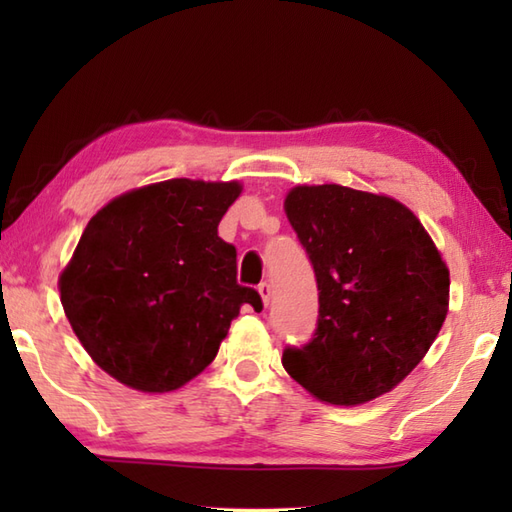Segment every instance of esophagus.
<instances>
[{
    "mask_svg": "<svg viewBox=\"0 0 512 512\" xmlns=\"http://www.w3.org/2000/svg\"><path fill=\"white\" fill-rule=\"evenodd\" d=\"M257 292H259V297H262V301H264V306L268 308V303H270V297H273V288H270V284H259L257 286Z\"/></svg>",
    "mask_w": 512,
    "mask_h": 512,
    "instance_id": "esophagus-1",
    "label": "esophagus"
}]
</instances>
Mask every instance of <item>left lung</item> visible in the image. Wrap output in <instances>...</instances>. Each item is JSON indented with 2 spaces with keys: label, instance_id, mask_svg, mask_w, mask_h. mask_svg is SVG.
Returning a JSON list of instances; mask_svg holds the SVG:
<instances>
[{
  "label": "left lung",
  "instance_id": "1",
  "mask_svg": "<svg viewBox=\"0 0 512 512\" xmlns=\"http://www.w3.org/2000/svg\"><path fill=\"white\" fill-rule=\"evenodd\" d=\"M319 288L310 343L286 372L330 405H363L416 367L447 319L449 268L420 220L387 195L295 187L284 202Z\"/></svg>",
  "mask_w": 512,
  "mask_h": 512
}]
</instances>
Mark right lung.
<instances>
[{
  "label": "right lung",
  "instance_id": "1",
  "mask_svg": "<svg viewBox=\"0 0 512 512\" xmlns=\"http://www.w3.org/2000/svg\"><path fill=\"white\" fill-rule=\"evenodd\" d=\"M239 182L173 178L118 195L85 226L59 277L74 334L103 372L162 394L209 365L244 303L237 250L217 224Z\"/></svg>",
  "mask_w": 512,
  "mask_h": 512
}]
</instances>
